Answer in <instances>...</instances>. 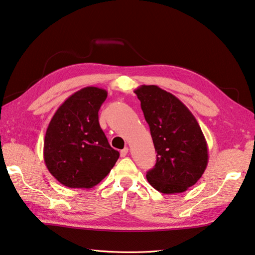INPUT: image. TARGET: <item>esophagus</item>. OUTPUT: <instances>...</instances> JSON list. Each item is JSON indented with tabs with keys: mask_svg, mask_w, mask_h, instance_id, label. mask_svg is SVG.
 Here are the masks:
<instances>
[{
	"mask_svg": "<svg viewBox=\"0 0 255 255\" xmlns=\"http://www.w3.org/2000/svg\"><path fill=\"white\" fill-rule=\"evenodd\" d=\"M128 147H124L123 150H121V152H120V154H121L122 157H126L128 155Z\"/></svg>",
	"mask_w": 255,
	"mask_h": 255,
	"instance_id": "34e87169",
	"label": "esophagus"
}]
</instances>
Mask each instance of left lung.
I'll use <instances>...</instances> for the list:
<instances>
[{
    "label": "left lung",
    "mask_w": 255,
    "mask_h": 255,
    "mask_svg": "<svg viewBox=\"0 0 255 255\" xmlns=\"http://www.w3.org/2000/svg\"><path fill=\"white\" fill-rule=\"evenodd\" d=\"M150 127L156 163L146 173L153 187L164 194L184 192L204 173L208 144L194 115L174 95L156 85L134 91Z\"/></svg>",
    "instance_id": "obj_1"
}]
</instances>
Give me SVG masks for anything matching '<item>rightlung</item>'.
Returning a JSON list of instances; mask_svg holds the SVG:
<instances>
[{
    "instance_id": "right-lung-1",
    "label": "right lung",
    "mask_w": 255,
    "mask_h": 255,
    "mask_svg": "<svg viewBox=\"0 0 255 255\" xmlns=\"http://www.w3.org/2000/svg\"><path fill=\"white\" fill-rule=\"evenodd\" d=\"M108 92L86 86L66 99L47 127L43 155L51 174L72 189H91L112 170L120 153L100 127L99 110Z\"/></svg>"
}]
</instances>
